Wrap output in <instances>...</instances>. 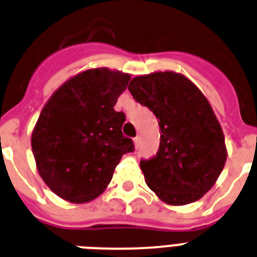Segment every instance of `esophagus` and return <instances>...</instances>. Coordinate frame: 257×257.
Returning a JSON list of instances; mask_svg holds the SVG:
<instances>
[{
    "label": "esophagus",
    "instance_id": "esophagus-1",
    "mask_svg": "<svg viewBox=\"0 0 257 257\" xmlns=\"http://www.w3.org/2000/svg\"><path fill=\"white\" fill-rule=\"evenodd\" d=\"M133 144H135V148H136V149H137V148L140 147V137H139V136H137V137H135V139H133Z\"/></svg>",
    "mask_w": 257,
    "mask_h": 257
}]
</instances>
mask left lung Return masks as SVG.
Instances as JSON below:
<instances>
[{
  "mask_svg": "<svg viewBox=\"0 0 257 257\" xmlns=\"http://www.w3.org/2000/svg\"><path fill=\"white\" fill-rule=\"evenodd\" d=\"M128 89L153 112L161 131L156 157L140 162L149 189L172 206L201 199L227 160L222 126L206 96L173 71L136 76Z\"/></svg>",
  "mask_w": 257,
  "mask_h": 257,
  "instance_id": "8db88e82",
  "label": "left lung"
}]
</instances>
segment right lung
Wrapping results in <instances>:
<instances>
[{
    "mask_svg": "<svg viewBox=\"0 0 257 257\" xmlns=\"http://www.w3.org/2000/svg\"><path fill=\"white\" fill-rule=\"evenodd\" d=\"M131 75L91 68L64 81L51 95L31 133V149L43 182L58 197L87 203L109 185L125 153V114L113 109Z\"/></svg>",
    "mask_w": 257,
    "mask_h": 257,
    "instance_id": "add662e5",
    "label": "right lung"
}]
</instances>
